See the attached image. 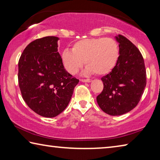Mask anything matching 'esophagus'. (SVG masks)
<instances>
[{
  "mask_svg": "<svg viewBox=\"0 0 160 160\" xmlns=\"http://www.w3.org/2000/svg\"><path fill=\"white\" fill-rule=\"evenodd\" d=\"M81 82H92V80L90 79H81Z\"/></svg>",
  "mask_w": 160,
  "mask_h": 160,
  "instance_id": "34e87169",
  "label": "esophagus"
}]
</instances>
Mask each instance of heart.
<instances>
[{
    "label": "heart",
    "mask_w": 160,
    "mask_h": 160,
    "mask_svg": "<svg viewBox=\"0 0 160 160\" xmlns=\"http://www.w3.org/2000/svg\"><path fill=\"white\" fill-rule=\"evenodd\" d=\"M118 56V45L116 40L99 37L75 42L72 50L63 51L61 58L65 68L70 74H76L85 61V74L95 72L101 75L108 73L115 67Z\"/></svg>",
    "instance_id": "1"
}]
</instances>
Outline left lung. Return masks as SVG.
I'll list each match as a JSON object with an SVG mask.
<instances>
[{"label":"left lung","mask_w":160,"mask_h":160,"mask_svg":"<svg viewBox=\"0 0 160 160\" xmlns=\"http://www.w3.org/2000/svg\"><path fill=\"white\" fill-rule=\"evenodd\" d=\"M115 38L119 44L117 63L102 78L104 89L97 102L107 114L120 116L137 106L147 81L144 59L138 48L122 35Z\"/></svg>","instance_id":"obj_1"}]
</instances>
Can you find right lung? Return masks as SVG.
Wrapping results in <instances>:
<instances>
[{
  "label": "right lung",
  "instance_id": "obj_1",
  "mask_svg": "<svg viewBox=\"0 0 160 160\" xmlns=\"http://www.w3.org/2000/svg\"><path fill=\"white\" fill-rule=\"evenodd\" d=\"M58 39L51 36L32 42L18 62V82L24 101L35 113L47 118L64 111L79 82L64 68Z\"/></svg>",
  "mask_w": 160,
  "mask_h": 160
}]
</instances>
